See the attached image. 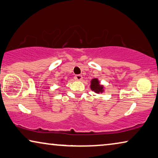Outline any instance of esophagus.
I'll use <instances>...</instances> for the list:
<instances>
[{
    "label": "esophagus",
    "mask_w": 158,
    "mask_h": 158,
    "mask_svg": "<svg viewBox=\"0 0 158 158\" xmlns=\"http://www.w3.org/2000/svg\"><path fill=\"white\" fill-rule=\"evenodd\" d=\"M75 79H76L77 81H81L82 80V76H81V75H76V76H75Z\"/></svg>",
    "instance_id": "1"
}]
</instances>
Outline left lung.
<instances>
[{"instance_id": "1", "label": "left lung", "mask_w": 158, "mask_h": 158, "mask_svg": "<svg viewBox=\"0 0 158 158\" xmlns=\"http://www.w3.org/2000/svg\"><path fill=\"white\" fill-rule=\"evenodd\" d=\"M90 89L95 93L99 94L104 93L105 87L103 85L100 84L98 78H93L90 81Z\"/></svg>"}]
</instances>
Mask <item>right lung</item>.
Returning a JSON list of instances; mask_svg holds the SVG:
<instances>
[{
  "label": "right lung",
  "mask_w": 158,
  "mask_h": 158,
  "mask_svg": "<svg viewBox=\"0 0 158 158\" xmlns=\"http://www.w3.org/2000/svg\"><path fill=\"white\" fill-rule=\"evenodd\" d=\"M62 81H63V79H62Z\"/></svg>",
  "instance_id": "add662e5"
}]
</instances>
